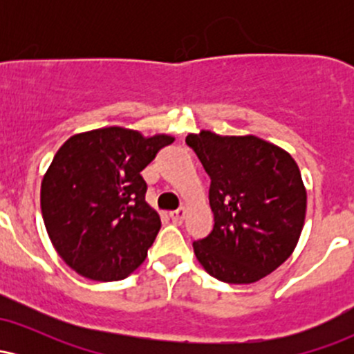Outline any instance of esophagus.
Masks as SVG:
<instances>
[{
    "mask_svg": "<svg viewBox=\"0 0 354 354\" xmlns=\"http://www.w3.org/2000/svg\"><path fill=\"white\" fill-rule=\"evenodd\" d=\"M185 214H186L185 208H180L176 211H171V213H169V216H171V219L176 223V225H180V223H183V219H185Z\"/></svg>",
    "mask_w": 354,
    "mask_h": 354,
    "instance_id": "esophagus-1",
    "label": "esophagus"
}]
</instances>
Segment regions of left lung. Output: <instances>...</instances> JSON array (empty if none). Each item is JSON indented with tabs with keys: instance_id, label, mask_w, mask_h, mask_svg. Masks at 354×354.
I'll return each instance as SVG.
<instances>
[{
	"instance_id": "left-lung-1",
	"label": "left lung",
	"mask_w": 354,
	"mask_h": 354,
	"mask_svg": "<svg viewBox=\"0 0 354 354\" xmlns=\"http://www.w3.org/2000/svg\"><path fill=\"white\" fill-rule=\"evenodd\" d=\"M208 173L213 231L193 243L213 278L231 284L259 281L298 245L306 216V188L290 153L261 138L186 136Z\"/></svg>"
}]
</instances>
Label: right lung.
I'll use <instances>...</instances> for the list:
<instances>
[{
    "instance_id": "right-lung-1",
    "label": "right lung",
    "mask_w": 354,
    "mask_h": 354,
    "mask_svg": "<svg viewBox=\"0 0 354 354\" xmlns=\"http://www.w3.org/2000/svg\"><path fill=\"white\" fill-rule=\"evenodd\" d=\"M173 136L109 126L64 141L41 183L48 236L64 263L95 281H118L145 261L161 228L141 171Z\"/></svg>"
}]
</instances>
